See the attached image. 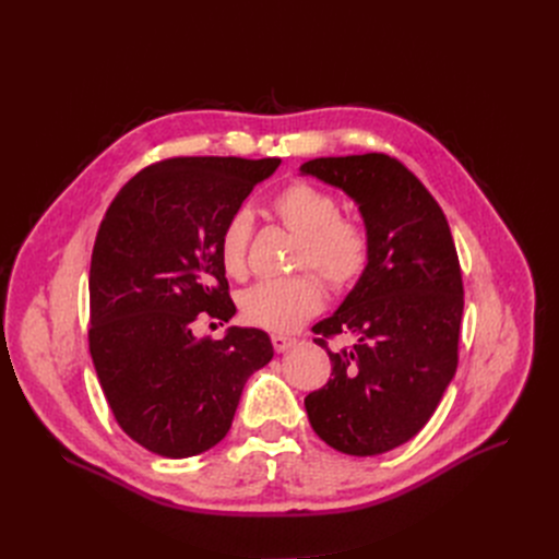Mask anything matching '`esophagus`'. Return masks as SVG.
Listing matches in <instances>:
<instances>
[{
	"label": "esophagus",
	"instance_id": "34e87169",
	"mask_svg": "<svg viewBox=\"0 0 559 559\" xmlns=\"http://www.w3.org/2000/svg\"><path fill=\"white\" fill-rule=\"evenodd\" d=\"M272 344H274L276 354H285V350H289L292 346L297 344V340L295 337H285V335H272Z\"/></svg>",
	"mask_w": 559,
	"mask_h": 559
}]
</instances>
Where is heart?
I'll use <instances>...</instances> for the list:
<instances>
[{"label": "heart", "mask_w": 559, "mask_h": 559, "mask_svg": "<svg viewBox=\"0 0 559 559\" xmlns=\"http://www.w3.org/2000/svg\"><path fill=\"white\" fill-rule=\"evenodd\" d=\"M272 211L292 233L299 235L295 267L310 264L335 289L350 287L367 272L371 258L369 235L358 222L340 217V203L333 194L297 181L272 199ZM249 230L251 219L247 211L233 213L222 228L217 251L228 276L245 272ZM321 304L324 285L308 272L260 281L240 297V310L249 324L272 333L297 329Z\"/></svg>", "instance_id": "b5f03b06"}]
</instances>
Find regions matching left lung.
<instances>
[{
	"label": "left lung",
	"mask_w": 559,
	"mask_h": 559,
	"mask_svg": "<svg viewBox=\"0 0 559 559\" xmlns=\"http://www.w3.org/2000/svg\"><path fill=\"white\" fill-rule=\"evenodd\" d=\"M358 203L371 240L367 272L312 331L329 350V383L306 396L312 430L346 455H380L432 417L457 369L464 289L439 203L385 154L314 158L301 165ZM355 344L331 352L329 336Z\"/></svg>",
	"instance_id": "8db88e82"
}]
</instances>
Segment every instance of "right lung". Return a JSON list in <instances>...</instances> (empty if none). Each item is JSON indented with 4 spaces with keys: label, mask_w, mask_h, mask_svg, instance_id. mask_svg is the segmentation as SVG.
I'll use <instances>...</instances> for the list:
<instances>
[{
    "label": "right lung",
    "mask_w": 559,
    "mask_h": 559,
    "mask_svg": "<svg viewBox=\"0 0 559 559\" xmlns=\"http://www.w3.org/2000/svg\"><path fill=\"white\" fill-rule=\"evenodd\" d=\"M281 158H167L117 192L91 260V356L122 430L163 457H192L226 437L249 376L274 358L270 335L230 326L219 235ZM206 314L203 316L202 312Z\"/></svg>",
    "instance_id": "obj_1"
}]
</instances>
